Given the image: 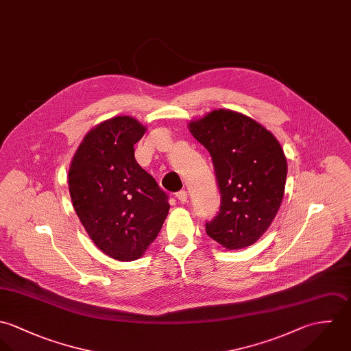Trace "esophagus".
<instances>
[{
	"mask_svg": "<svg viewBox=\"0 0 351 351\" xmlns=\"http://www.w3.org/2000/svg\"><path fill=\"white\" fill-rule=\"evenodd\" d=\"M176 198L182 202V204H184V202H187V198H189V194H187V191H184V190H180L179 193H176Z\"/></svg>",
	"mask_w": 351,
	"mask_h": 351,
	"instance_id": "1",
	"label": "esophagus"
}]
</instances>
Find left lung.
<instances>
[{
  "label": "left lung",
  "instance_id": "1",
  "mask_svg": "<svg viewBox=\"0 0 351 351\" xmlns=\"http://www.w3.org/2000/svg\"><path fill=\"white\" fill-rule=\"evenodd\" d=\"M189 130L209 150L221 194L206 233L226 250L252 245L283 198L287 162L280 142L252 118L222 108L190 122Z\"/></svg>",
  "mask_w": 351,
  "mask_h": 351
}]
</instances>
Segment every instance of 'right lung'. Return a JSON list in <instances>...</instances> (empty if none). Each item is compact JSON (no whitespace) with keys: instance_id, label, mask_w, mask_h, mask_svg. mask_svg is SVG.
<instances>
[{"instance_id":"add662e5","label":"right lung","mask_w":351,"mask_h":351,"mask_svg":"<svg viewBox=\"0 0 351 351\" xmlns=\"http://www.w3.org/2000/svg\"><path fill=\"white\" fill-rule=\"evenodd\" d=\"M145 132L126 115L101 122L80 143L68 175L73 208L86 233L121 262L143 255L169 210L168 195L134 157Z\"/></svg>"}]
</instances>
